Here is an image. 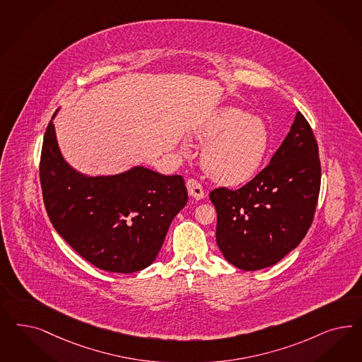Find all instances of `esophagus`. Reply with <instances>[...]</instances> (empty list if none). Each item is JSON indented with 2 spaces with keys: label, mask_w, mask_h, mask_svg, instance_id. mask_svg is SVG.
<instances>
[{
  "label": "esophagus",
  "mask_w": 362,
  "mask_h": 362,
  "mask_svg": "<svg viewBox=\"0 0 362 362\" xmlns=\"http://www.w3.org/2000/svg\"><path fill=\"white\" fill-rule=\"evenodd\" d=\"M187 187L189 194L196 199H202L205 197V193H204V189L202 185L199 184L197 180L194 178H189L187 181Z\"/></svg>",
  "instance_id": "obj_1"
}]
</instances>
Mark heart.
Here are the masks:
<instances>
[{
  "label": "heart",
  "instance_id": "1",
  "mask_svg": "<svg viewBox=\"0 0 362 362\" xmlns=\"http://www.w3.org/2000/svg\"><path fill=\"white\" fill-rule=\"evenodd\" d=\"M196 137L208 141L201 153L204 170L228 187L249 182L262 168L270 146L265 121L233 106L213 113L196 130Z\"/></svg>",
  "mask_w": 362,
  "mask_h": 362
}]
</instances>
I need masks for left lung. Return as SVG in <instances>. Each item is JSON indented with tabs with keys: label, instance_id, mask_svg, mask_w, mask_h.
Returning a JSON list of instances; mask_svg holds the SVG:
<instances>
[{
	"label": "left lung",
	"instance_id": "1",
	"mask_svg": "<svg viewBox=\"0 0 362 362\" xmlns=\"http://www.w3.org/2000/svg\"><path fill=\"white\" fill-rule=\"evenodd\" d=\"M321 163L313 130L297 112L291 132L267 168L237 190L217 187L216 240L238 269L277 264L308 233L320 194Z\"/></svg>",
	"mask_w": 362,
	"mask_h": 362
}]
</instances>
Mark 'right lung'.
Instances as JSON below:
<instances>
[{
    "mask_svg": "<svg viewBox=\"0 0 362 362\" xmlns=\"http://www.w3.org/2000/svg\"><path fill=\"white\" fill-rule=\"evenodd\" d=\"M40 181L57 233L92 265L115 273L148 268L187 202L181 175L144 166L98 177L76 172L59 152L53 121L44 136Z\"/></svg>",
    "mask_w": 362,
    "mask_h": 362,
    "instance_id": "1",
    "label": "right lung"
}]
</instances>
